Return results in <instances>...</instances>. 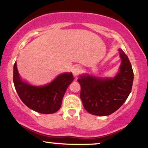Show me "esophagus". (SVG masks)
Here are the masks:
<instances>
[{"label":"esophagus","instance_id":"esophagus-1","mask_svg":"<svg viewBox=\"0 0 148 148\" xmlns=\"http://www.w3.org/2000/svg\"><path fill=\"white\" fill-rule=\"evenodd\" d=\"M80 71H81V67L79 65L75 66L73 69V75L75 77H77L79 75Z\"/></svg>","mask_w":148,"mask_h":148}]
</instances>
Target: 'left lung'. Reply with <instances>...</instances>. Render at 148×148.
I'll return each mask as SVG.
<instances>
[{
  "mask_svg": "<svg viewBox=\"0 0 148 148\" xmlns=\"http://www.w3.org/2000/svg\"><path fill=\"white\" fill-rule=\"evenodd\" d=\"M121 64L113 78L97 77L89 75L79 76L80 98L84 108L90 114L107 116L117 110L132 90L134 73L130 60L122 49H119Z\"/></svg>",
  "mask_w": 148,
  "mask_h": 148,
  "instance_id": "left-lung-1",
  "label": "left lung"
}]
</instances>
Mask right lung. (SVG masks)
<instances>
[{
	"instance_id": "add662e5",
	"label": "right lung",
	"mask_w": 148,
	"mask_h": 148,
	"mask_svg": "<svg viewBox=\"0 0 148 148\" xmlns=\"http://www.w3.org/2000/svg\"><path fill=\"white\" fill-rule=\"evenodd\" d=\"M73 79L71 73H64L49 84L35 86L23 82L18 74L16 62L14 66L13 80L18 96L27 107L42 114H52L59 110L66 90Z\"/></svg>"
}]
</instances>
